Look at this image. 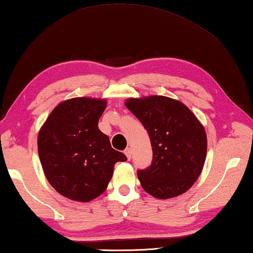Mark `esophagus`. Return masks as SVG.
Wrapping results in <instances>:
<instances>
[{"instance_id": "1", "label": "esophagus", "mask_w": 253, "mask_h": 253, "mask_svg": "<svg viewBox=\"0 0 253 253\" xmlns=\"http://www.w3.org/2000/svg\"><path fill=\"white\" fill-rule=\"evenodd\" d=\"M124 152H125V155L127 156V158L130 159V157H131V149L130 148H126L125 151H124Z\"/></svg>"}]
</instances>
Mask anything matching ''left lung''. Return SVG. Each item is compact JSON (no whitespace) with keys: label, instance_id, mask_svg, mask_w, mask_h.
I'll return each mask as SVG.
<instances>
[{"label":"left lung","instance_id":"obj_1","mask_svg":"<svg viewBox=\"0 0 253 253\" xmlns=\"http://www.w3.org/2000/svg\"><path fill=\"white\" fill-rule=\"evenodd\" d=\"M125 104L147 129L151 142V165L137 170L142 188L159 199L186 193L205 163L204 127L183 103L166 96L129 98Z\"/></svg>","mask_w":253,"mask_h":253}]
</instances>
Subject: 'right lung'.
<instances>
[{
	"instance_id": "right-lung-1",
	"label": "right lung",
	"mask_w": 253,
	"mask_h": 253,
	"mask_svg": "<svg viewBox=\"0 0 253 253\" xmlns=\"http://www.w3.org/2000/svg\"><path fill=\"white\" fill-rule=\"evenodd\" d=\"M106 108L101 98L76 97L59 103L41 127L38 151L44 175L66 198L89 202L104 193L117 162H125L98 129Z\"/></svg>"
}]
</instances>
